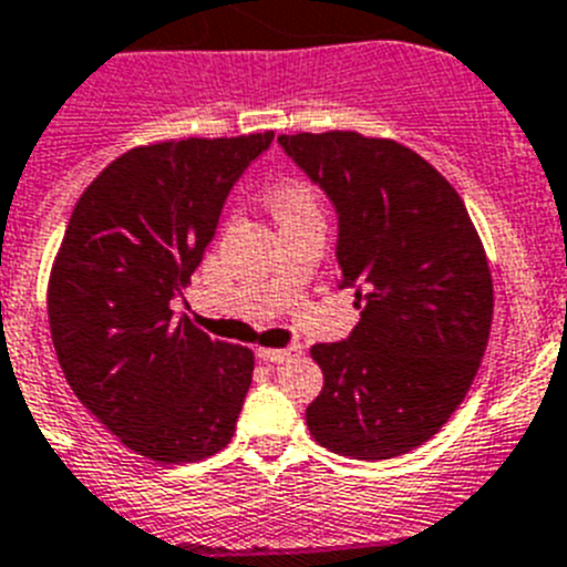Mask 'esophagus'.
<instances>
[{"mask_svg": "<svg viewBox=\"0 0 567 567\" xmlns=\"http://www.w3.org/2000/svg\"><path fill=\"white\" fill-rule=\"evenodd\" d=\"M296 355H302V347L299 344H288V347H282V350H271V347H262V350H257V359L268 361V364H285V361L296 359Z\"/></svg>", "mask_w": 567, "mask_h": 567, "instance_id": "34e87169", "label": "esophagus"}]
</instances>
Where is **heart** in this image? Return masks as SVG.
<instances>
[{
	"instance_id": "obj_1",
	"label": "heart",
	"mask_w": 567,
	"mask_h": 567,
	"mask_svg": "<svg viewBox=\"0 0 567 567\" xmlns=\"http://www.w3.org/2000/svg\"><path fill=\"white\" fill-rule=\"evenodd\" d=\"M268 208H271L274 220L282 226V223L290 220H305V217H319V203H316V195L310 192L305 183H285L268 200Z\"/></svg>"
}]
</instances>
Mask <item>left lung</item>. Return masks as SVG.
I'll use <instances>...</instances> for the list:
<instances>
[{"label": "left lung", "instance_id": "1", "mask_svg": "<svg viewBox=\"0 0 567 567\" xmlns=\"http://www.w3.org/2000/svg\"><path fill=\"white\" fill-rule=\"evenodd\" d=\"M277 141L333 203L339 288L361 310L347 339L310 347L324 372L310 435L355 461L404 455L461 406L486 353L481 237L446 177L395 141L339 130Z\"/></svg>", "mask_w": 567, "mask_h": 567}]
</instances>
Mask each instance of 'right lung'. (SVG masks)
<instances>
[{"mask_svg": "<svg viewBox=\"0 0 567 567\" xmlns=\"http://www.w3.org/2000/svg\"><path fill=\"white\" fill-rule=\"evenodd\" d=\"M271 141L254 132L141 146L75 203L50 274V333L70 390L137 455L192 463L231 441L254 353L208 339L172 302L234 183Z\"/></svg>", "mask_w": 567, "mask_h": 567, "instance_id": "add662e5", "label": "right lung"}]
</instances>
